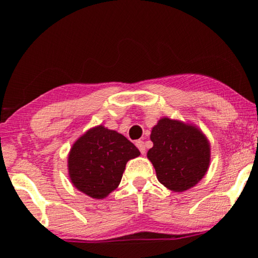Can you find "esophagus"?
Instances as JSON below:
<instances>
[{"instance_id":"1","label":"esophagus","mask_w":258,"mask_h":258,"mask_svg":"<svg viewBox=\"0 0 258 258\" xmlns=\"http://www.w3.org/2000/svg\"><path fill=\"white\" fill-rule=\"evenodd\" d=\"M135 145H137V147L139 148L140 152H141L142 155L146 154V146H145V142H143L142 140H138V141L135 142Z\"/></svg>"}]
</instances>
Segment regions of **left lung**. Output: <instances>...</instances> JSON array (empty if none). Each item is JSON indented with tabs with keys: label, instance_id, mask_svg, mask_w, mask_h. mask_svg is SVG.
<instances>
[{
	"label": "left lung",
	"instance_id": "obj_1",
	"mask_svg": "<svg viewBox=\"0 0 258 258\" xmlns=\"http://www.w3.org/2000/svg\"><path fill=\"white\" fill-rule=\"evenodd\" d=\"M150 139L154 147L147 156L158 181L166 187L185 191L206 174L211 158L209 142L195 126L163 118L152 128Z\"/></svg>",
	"mask_w": 258,
	"mask_h": 258
}]
</instances>
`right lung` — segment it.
<instances>
[{
  "label": "right lung",
  "mask_w": 258,
  "mask_h": 258,
  "mask_svg": "<svg viewBox=\"0 0 258 258\" xmlns=\"http://www.w3.org/2000/svg\"><path fill=\"white\" fill-rule=\"evenodd\" d=\"M139 155L124 135L100 125L74 143L68 157L69 177L80 191L102 199L118 186L126 163Z\"/></svg>",
  "instance_id": "add662e5"
}]
</instances>
